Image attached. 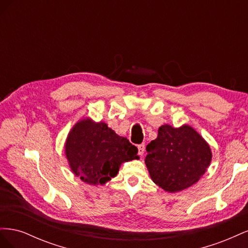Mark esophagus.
<instances>
[{"label":"esophagus","mask_w":248,"mask_h":248,"mask_svg":"<svg viewBox=\"0 0 248 248\" xmlns=\"http://www.w3.org/2000/svg\"><path fill=\"white\" fill-rule=\"evenodd\" d=\"M138 149H139V154L141 156L142 154H144L145 152V145L144 144H140L138 146Z\"/></svg>","instance_id":"34e87169"}]
</instances>
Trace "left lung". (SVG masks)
Returning <instances> with one entry per match:
<instances>
[{
  "label": "left lung",
  "mask_w": 248,
  "mask_h": 248,
  "mask_svg": "<svg viewBox=\"0 0 248 248\" xmlns=\"http://www.w3.org/2000/svg\"><path fill=\"white\" fill-rule=\"evenodd\" d=\"M146 166L153 182L169 192L197 183L211 162V149L189 125H162L157 139L147 145Z\"/></svg>",
  "instance_id": "obj_1"
}]
</instances>
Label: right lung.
I'll list each match as a JSON object with an SVG mask.
<instances>
[{
    "label": "right lung",
    "instance_id": "add662e5",
    "mask_svg": "<svg viewBox=\"0 0 248 248\" xmlns=\"http://www.w3.org/2000/svg\"><path fill=\"white\" fill-rule=\"evenodd\" d=\"M71 170L88 184H104L117 176L125 161L139 159L138 148L104 122H78L65 144Z\"/></svg>",
    "mask_w": 248,
    "mask_h": 248
}]
</instances>
